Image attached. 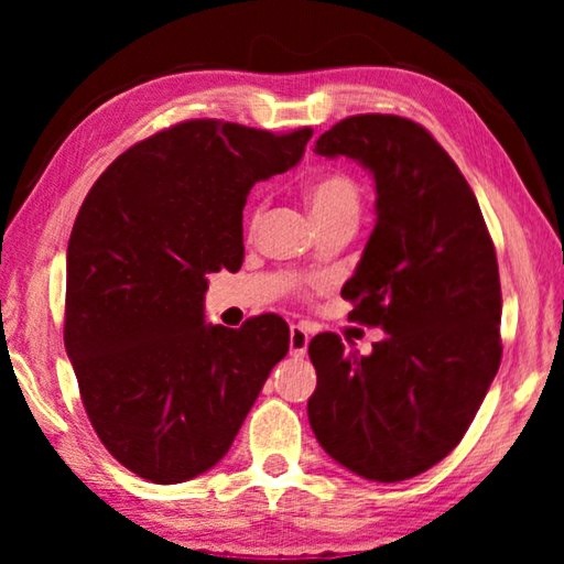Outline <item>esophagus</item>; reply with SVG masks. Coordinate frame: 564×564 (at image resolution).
Masks as SVG:
<instances>
[{
	"label": "esophagus",
	"mask_w": 564,
	"mask_h": 564,
	"mask_svg": "<svg viewBox=\"0 0 564 564\" xmlns=\"http://www.w3.org/2000/svg\"><path fill=\"white\" fill-rule=\"evenodd\" d=\"M308 330L303 326H291V336H289V346H291V356L293 358H301L305 356V350H308Z\"/></svg>",
	"instance_id": "34e87169"
}]
</instances>
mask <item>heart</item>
Masks as SVG:
<instances>
[{
    "mask_svg": "<svg viewBox=\"0 0 564 564\" xmlns=\"http://www.w3.org/2000/svg\"><path fill=\"white\" fill-rule=\"evenodd\" d=\"M308 198L311 214L316 218L321 228L328 226H356L362 206V188L356 178L346 171H328V174L318 176L305 191ZM263 208H253L251 214V231L261 224Z\"/></svg>",
    "mask_w": 564,
    "mask_h": 564,
    "instance_id": "1",
    "label": "heart"
}]
</instances>
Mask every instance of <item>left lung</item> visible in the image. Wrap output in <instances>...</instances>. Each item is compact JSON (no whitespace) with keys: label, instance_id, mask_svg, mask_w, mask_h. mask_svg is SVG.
I'll return each mask as SVG.
<instances>
[{"label":"left lung","instance_id":"8db88e82","mask_svg":"<svg viewBox=\"0 0 564 564\" xmlns=\"http://www.w3.org/2000/svg\"><path fill=\"white\" fill-rule=\"evenodd\" d=\"M376 181V228L340 295L386 338L370 356L336 333L311 340L308 420L333 460L366 480L431 470L463 441L500 368L502 293L473 188L420 123L358 113L316 141Z\"/></svg>","mask_w":564,"mask_h":564}]
</instances>
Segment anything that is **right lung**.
Masks as SVG:
<instances>
[{"label":"right lung","instance_id":"obj_1","mask_svg":"<svg viewBox=\"0 0 564 564\" xmlns=\"http://www.w3.org/2000/svg\"><path fill=\"white\" fill-rule=\"evenodd\" d=\"M313 131L176 123L113 161L84 198L66 248L64 346L94 431L156 485L221 460L289 326L204 321L208 273L243 263V206L256 181L299 164Z\"/></svg>","mask_w":564,"mask_h":564}]
</instances>
